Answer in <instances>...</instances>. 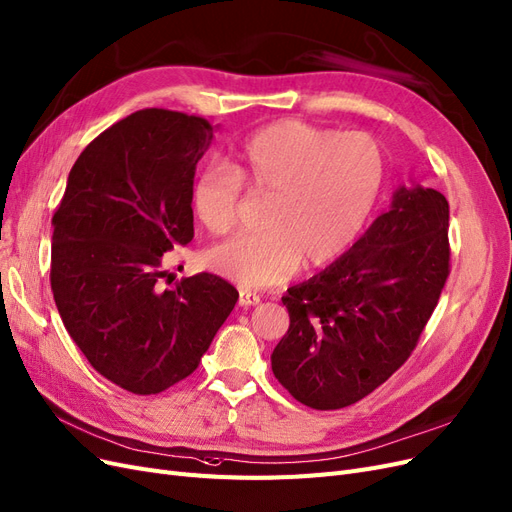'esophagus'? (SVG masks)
Wrapping results in <instances>:
<instances>
[{
    "instance_id": "esophagus-1",
    "label": "esophagus",
    "mask_w": 512,
    "mask_h": 512,
    "mask_svg": "<svg viewBox=\"0 0 512 512\" xmlns=\"http://www.w3.org/2000/svg\"><path fill=\"white\" fill-rule=\"evenodd\" d=\"M261 302V298L257 293H253V291H246V289H242L240 291V298H238V304L242 306V308H251V306H257Z\"/></svg>"
}]
</instances>
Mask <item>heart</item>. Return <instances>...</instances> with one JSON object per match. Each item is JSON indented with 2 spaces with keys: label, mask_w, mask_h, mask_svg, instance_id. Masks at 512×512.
<instances>
[{
  "label": "heart",
  "mask_w": 512,
  "mask_h": 512,
  "mask_svg": "<svg viewBox=\"0 0 512 512\" xmlns=\"http://www.w3.org/2000/svg\"><path fill=\"white\" fill-rule=\"evenodd\" d=\"M244 183L270 197L263 229L212 246L206 263L240 287H272L302 261L325 266L357 240L383 191L385 153L361 131L293 119L263 127L240 146L234 166L208 163L195 180V212L214 236L236 225Z\"/></svg>",
  "instance_id": "heart-1"
}]
</instances>
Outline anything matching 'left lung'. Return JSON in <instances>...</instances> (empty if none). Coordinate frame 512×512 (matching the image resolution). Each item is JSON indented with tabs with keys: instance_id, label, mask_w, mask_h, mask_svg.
I'll return each mask as SVG.
<instances>
[{
	"instance_id": "1",
	"label": "left lung",
	"mask_w": 512,
	"mask_h": 512,
	"mask_svg": "<svg viewBox=\"0 0 512 512\" xmlns=\"http://www.w3.org/2000/svg\"><path fill=\"white\" fill-rule=\"evenodd\" d=\"M449 259L447 197L400 187L349 251L283 295L291 323L272 353L278 383L317 410L366 398L417 346Z\"/></svg>"
}]
</instances>
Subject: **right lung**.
Masks as SVG:
<instances>
[{
	"mask_svg": "<svg viewBox=\"0 0 512 512\" xmlns=\"http://www.w3.org/2000/svg\"><path fill=\"white\" fill-rule=\"evenodd\" d=\"M210 142L202 117L129 114L80 153L53 217L61 321L97 372L136 395L193 374L238 302L208 272L163 287L168 253L193 240V176Z\"/></svg>",
	"mask_w": 512,
	"mask_h": 512,
	"instance_id": "add662e5",
	"label": "right lung"
}]
</instances>
